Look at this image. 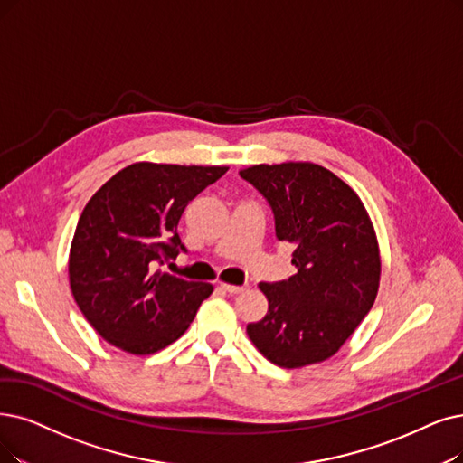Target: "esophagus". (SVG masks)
<instances>
[{"label":"esophagus","instance_id":"esophagus-1","mask_svg":"<svg viewBox=\"0 0 463 463\" xmlns=\"http://www.w3.org/2000/svg\"><path fill=\"white\" fill-rule=\"evenodd\" d=\"M220 288H222V290H226V292H230V294H239V292H243V290H245V287L230 285V283H220Z\"/></svg>","mask_w":463,"mask_h":463}]
</instances>
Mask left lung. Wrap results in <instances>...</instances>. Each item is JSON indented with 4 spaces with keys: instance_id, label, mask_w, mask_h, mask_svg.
Here are the masks:
<instances>
[{
    "instance_id": "obj_1",
    "label": "left lung",
    "mask_w": 463,
    "mask_h": 463,
    "mask_svg": "<svg viewBox=\"0 0 463 463\" xmlns=\"http://www.w3.org/2000/svg\"><path fill=\"white\" fill-rule=\"evenodd\" d=\"M239 175L269 201L277 239L296 247L298 269L287 281L258 285L268 313L247 325V335L277 366L323 363L376 300L382 258L373 220L354 188L321 165L262 163Z\"/></svg>"
}]
</instances>
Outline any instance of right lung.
<instances>
[{"mask_svg": "<svg viewBox=\"0 0 463 463\" xmlns=\"http://www.w3.org/2000/svg\"><path fill=\"white\" fill-rule=\"evenodd\" d=\"M228 167L138 161L89 199L68 258L73 300L99 335L127 354L152 355L188 330L211 283L157 269L184 250L188 203Z\"/></svg>", "mask_w": 463, "mask_h": 463, "instance_id": "right-lung-1", "label": "right lung"}]
</instances>
